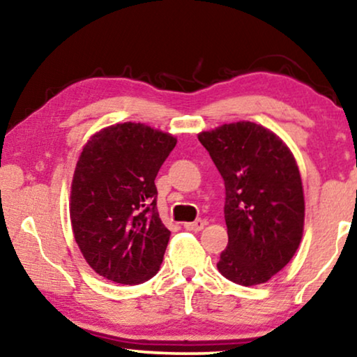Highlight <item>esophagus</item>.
I'll return each instance as SVG.
<instances>
[{
  "label": "esophagus",
  "mask_w": 357,
  "mask_h": 357,
  "mask_svg": "<svg viewBox=\"0 0 357 357\" xmlns=\"http://www.w3.org/2000/svg\"><path fill=\"white\" fill-rule=\"evenodd\" d=\"M204 222L203 219H197V221H193V222H185L183 224V227L187 229V231H193V232H198V231H202V229L204 227Z\"/></svg>",
  "instance_id": "obj_1"
}]
</instances>
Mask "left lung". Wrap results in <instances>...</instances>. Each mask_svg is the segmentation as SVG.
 I'll list each match as a JSON object with an SVG mask.
<instances>
[{
  "mask_svg": "<svg viewBox=\"0 0 357 357\" xmlns=\"http://www.w3.org/2000/svg\"><path fill=\"white\" fill-rule=\"evenodd\" d=\"M226 187L229 242L218 270L229 281L255 286L281 271L304 231V192L294 155L270 130L252 121L198 135Z\"/></svg>",
  "mask_w": 357,
  "mask_h": 357,
  "instance_id": "obj_1",
  "label": "left lung"
}]
</instances>
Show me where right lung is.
<instances>
[{"label": "right lung", "mask_w": 357, "mask_h": 357, "mask_svg": "<svg viewBox=\"0 0 357 357\" xmlns=\"http://www.w3.org/2000/svg\"><path fill=\"white\" fill-rule=\"evenodd\" d=\"M177 139L143 123H119L87 141L71 185L76 243L97 275L139 284L159 271L170 231L160 221L155 175Z\"/></svg>", "instance_id": "obj_1"}]
</instances>
